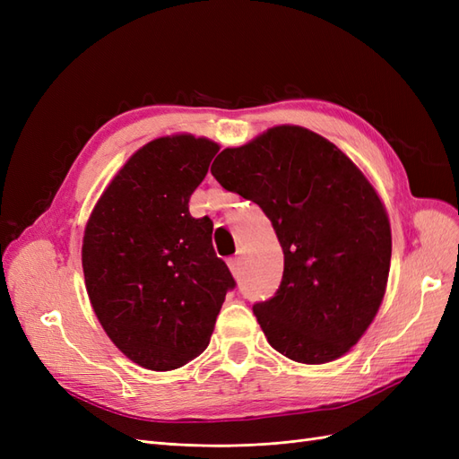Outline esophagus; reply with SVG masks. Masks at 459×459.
I'll list each match as a JSON object with an SVG mask.
<instances>
[{"label":"esophagus","mask_w":459,"mask_h":459,"mask_svg":"<svg viewBox=\"0 0 459 459\" xmlns=\"http://www.w3.org/2000/svg\"><path fill=\"white\" fill-rule=\"evenodd\" d=\"M228 266H230V270H231L233 275H239V272H241V260H239V256L230 258V260H228Z\"/></svg>","instance_id":"1"}]
</instances>
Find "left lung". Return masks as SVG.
Instances as JSON below:
<instances>
[{
	"label": "left lung",
	"instance_id": "obj_1",
	"mask_svg": "<svg viewBox=\"0 0 459 459\" xmlns=\"http://www.w3.org/2000/svg\"><path fill=\"white\" fill-rule=\"evenodd\" d=\"M211 172L262 208L283 248L280 289L253 307L268 342L300 364L344 356L377 316L391 270L379 193L335 143L289 124L224 149Z\"/></svg>",
	"mask_w": 459,
	"mask_h": 459
}]
</instances>
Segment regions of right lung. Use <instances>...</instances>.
<instances>
[{
  "mask_svg": "<svg viewBox=\"0 0 459 459\" xmlns=\"http://www.w3.org/2000/svg\"><path fill=\"white\" fill-rule=\"evenodd\" d=\"M218 151L191 134L149 142L110 179L84 230L91 308L117 349L151 371L197 358L235 287L212 248L211 218L189 214Z\"/></svg>",
  "mask_w": 459,
  "mask_h": 459,
  "instance_id": "right-lung-1",
  "label": "right lung"
}]
</instances>
